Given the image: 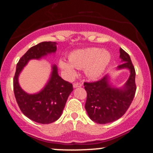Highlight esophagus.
I'll use <instances>...</instances> for the list:
<instances>
[{
    "mask_svg": "<svg viewBox=\"0 0 153 153\" xmlns=\"http://www.w3.org/2000/svg\"><path fill=\"white\" fill-rule=\"evenodd\" d=\"M82 86V83L80 82H75L73 84V87L74 88H78V87H81Z\"/></svg>",
    "mask_w": 153,
    "mask_h": 153,
    "instance_id": "1",
    "label": "esophagus"
}]
</instances>
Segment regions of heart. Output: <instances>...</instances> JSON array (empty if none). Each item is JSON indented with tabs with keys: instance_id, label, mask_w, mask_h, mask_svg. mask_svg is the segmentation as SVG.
Here are the masks:
<instances>
[{
	"instance_id": "b5f03b06",
	"label": "heart",
	"mask_w": 153,
	"mask_h": 153,
	"mask_svg": "<svg viewBox=\"0 0 153 153\" xmlns=\"http://www.w3.org/2000/svg\"><path fill=\"white\" fill-rule=\"evenodd\" d=\"M110 59V54L107 51L91 47L73 52L69 56L70 62L60 59L59 65L69 78H74L76 75L75 68L84 69L87 78L96 79L102 75L109 63Z\"/></svg>"
}]
</instances>
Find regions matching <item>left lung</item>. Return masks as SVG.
Masks as SVG:
<instances>
[{"mask_svg":"<svg viewBox=\"0 0 153 153\" xmlns=\"http://www.w3.org/2000/svg\"><path fill=\"white\" fill-rule=\"evenodd\" d=\"M122 63L118 69L128 68L130 76L122 88L111 87L108 75L93 82H84L87 92L85 108L92 121L107 124L117 120L126 113L132 102L136 92L135 70L130 57L122 48L119 50Z\"/></svg>","mask_w":153,"mask_h":153,"instance_id":"1","label":"left lung"}]
</instances>
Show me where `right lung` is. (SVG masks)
<instances>
[{
	"label": "right lung",
	"instance_id": "right-lung-1",
	"mask_svg": "<svg viewBox=\"0 0 153 153\" xmlns=\"http://www.w3.org/2000/svg\"><path fill=\"white\" fill-rule=\"evenodd\" d=\"M56 50V42H43L31 47L17 63L13 78V91L21 111L31 120L39 124H50L60 117L68 96L73 90V84L59 77L57 66L53 65L45 87L38 94H28L19 85V75L30 59H40Z\"/></svg>",
	"mask_w": 153,
	"mask_h": 153
}]
</instances>
